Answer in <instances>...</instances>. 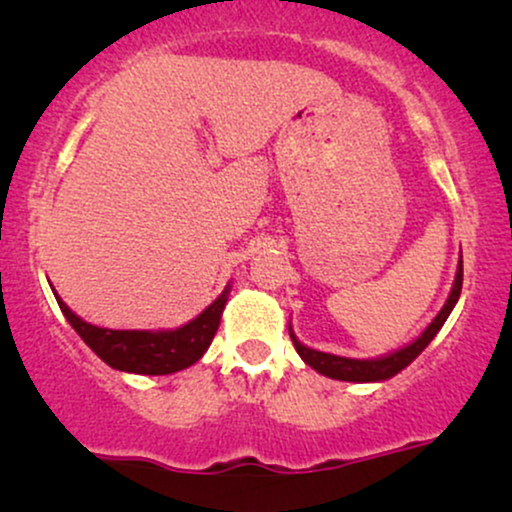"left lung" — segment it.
Returning <instances> with one entry per match:
<instances>
[{"label": "left lung", "mask_w": 512, "mask_h": 512, "mask_svg": "<svg viewBox=\"0 0 512 512\" xmlns=\"http://www.w3.org/2000/svg\"><path fill=\"white\" fill-rule=\"evenodd\" d=\"M460 291H463V255H460V264H458V274H455V283H453V291L448 295L446 305H443V310L436 315V319L432 324L427 326V329L422 331L420 338H415V341L410 343V346L396 350V353L386 355V357H377V360H353V357H338V355H331V353H319V350H312L303 346V343L298 341V338L293 336L291 331V341L295 350H298V355L303 357V360L310 365L312 369H317L319 374H324V377H331V379H341V381H381V379H391L393 374H398L400 369H405L410 365L412 360H415L417 355L422 353L424 348L432 343V338L439 334V329L446 322L448 315H451V310L458 303L460 298Z\"/></svg>", "instance_id": "1"}]
</instances>
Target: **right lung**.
<instances>
[{
  "label": "right lung",
  "instance_id": "1",
  "mask_svg": "<svg viewBox=\"0 0 512 512\" xmlns=\"http://www.w3.org/2000/svg\"><path fill=\"white\" fill-rule=\"evenodd\" d=\"M226 300L229 288L200 317L174 331H114L83 322L57 295L61 312L85 346H90L109 367L133 374H174L195 365L217 334Z\"/></svg>",
  "mask_w": 512,
  "mask_h": 512
}]
</instances>
